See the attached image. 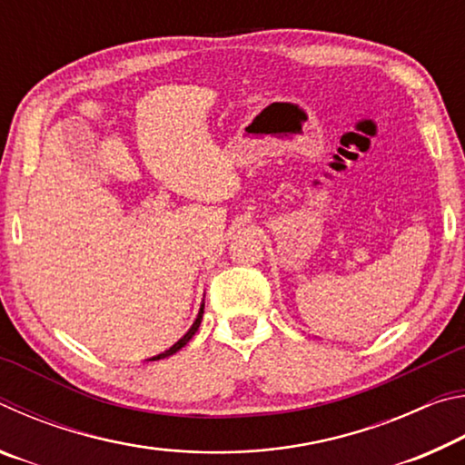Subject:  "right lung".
<instances>
[{"mask_svg":"<svg viewBox=\"0 0 465 465\" xmlns=\"http://www.w3.org/2000/svg\"><path fill=\"white\" fill-rule=\"evenodd\" d=\"M203 310H204V305H203V308H201V312H199V316H196V320H194V324H193V328L191 330H188V332L183 336V338H180V341L174 344V346H172V349H168L166 352H162V355H157V357H153L152 361H160V359H163V357H170V355H174V352H178L180 349H183V346L188 342V341H191V338L194 336V332H196V330H199V326H201V320H203Z\"/></svg>","mask_w":465,"mask_h":465,"instance_id":"obj_1","label":"right lung"}]
</instances>
